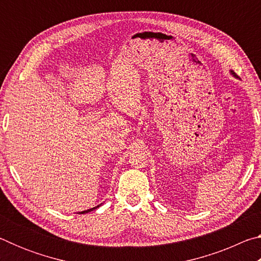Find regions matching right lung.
<instances>
[{
    "mask_svg": "<svg viewBox=\"0 0 261 261\" xmlns=\"http://www.w3.org/2000/svg\"><path fill=\"white\" fill-rule=\"evenodd\" d=\"M99 206H96V207H94V208H91V210H87V211H83V212H81V213L79 214H85V213H88V212H91V211H93V210H95V208H98Z\"/></svg>",
    "mask_w": 261,
    "mask_h": 261,
    "instance_id": "obj_1",
    "label": "right lung"
}]
</instances>
